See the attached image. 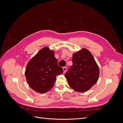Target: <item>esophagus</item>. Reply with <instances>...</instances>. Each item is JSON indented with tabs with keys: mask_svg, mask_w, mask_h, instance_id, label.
Segmentation results:
<instances>
[{
	"mask_svg": "<svg viewBox=\"0 0 123 123\" xmlns=\"http://www.w3.org/2000/svg\"><path fill=\"white\" fill-rule=\"evenodd\" d=\"M62 69H63V71H64V73H66V72L67 71V68L64 67L62 68Z\"/></svg>",
	"mask_w": 123,
	"mask_h": 123,
	"instance_id": "1",
	"label": "esophagus"
}]
</instances>
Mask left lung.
I'll return each mask as SVG.
<instances>
[{
    "label": "left lung",
    "mask_w": 123,
    "mask_h": 123,
    "mask_svg": "<svg viewBox=\"0 0 123 123\" xmlns=\"http://www.w3.org/2000/svg\"><path fill=\"white\" fill-rule=\"evenodd\" d=\"M73 65L65 74L68 85L74 90L84 92L97 82L99 70L90 51L83 49L74 53Z\"/></svg>",
    "instance_id": "left-lung-1"
}]
</instances>
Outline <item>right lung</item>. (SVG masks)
Segmentation results:
<instances>
[{"mask_svg": "<svg viewBox=\"0 0 123 123\" xmlns=\"http://www.w3.org/2000/svg\"><path fill=\"white\" fill-rule=\"evenodd\" d=\"M63 73L58 65L54 52L44 47L28 62L25 75L27 83L35 91L44 93L53 87L56 76Z\"/></svg>", "mask_w": 123, "mask_h": 123, "instance_id": "add662e5", "label": "right lung"}]
</instances>
